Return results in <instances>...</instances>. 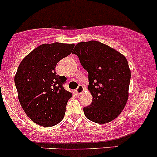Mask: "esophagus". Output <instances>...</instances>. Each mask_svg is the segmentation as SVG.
I'll list each match as a JSON object with an SVG mask.
<instances>
[{
  "mask_svg": "<svg viewBox=\"0 0 157 157\" xmlns=\"http://www.w3.org/2000/svg\"><path fill=\"white\" fill-rule=\"evenodd\" d=\"M83 91H84V87L80 85H78V87L77 88L76 90H75V93H76V94L78 95V96H79V95H81L82 93H83Z\"/></svg>",
  "mask_w": 157,
  "mask_h": 157,
  "instance_id": "1",
  "label": "esophagus"
}]
</instances>
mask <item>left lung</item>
I'll use <instances>...</instances> for the list:
<instances>
[{"label":"left lung","mask_w":157,"mask_h":157,"mask_svg":"<svg viewBox=\"0 0 157 157\" xmlns=\"http://www.w3.org/2000/svg\"><path fill=\"white\" fill-rule=\"evenodd\" d=\"M72 54L88 72V88L92 102L83 108L94 122L104 124L118 117L126 105L131 71L124 55L97 41L80 42Z\"/></svg>","instance_id":"1"}]
</instances>
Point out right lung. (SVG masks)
Masks as SVG:
<instances>
[{"instance_id":"obj_1","label":"right lung","mask_w":157,"mask_h":157,"mask_svg":"<svg viewBox=\"0 0 157 157\" xmlns=\"http://www.w3.org/2000/svg\"><path fill=\"white\" fill-rule=\"evenodd\" d=\"M75 44H43L22 60L14 82L19 103L32 122L44 127L53 126L63 119L72 94L64 89L65 76L56 75L55 68L72 53Z\"/></svg>"}]
</instances>
